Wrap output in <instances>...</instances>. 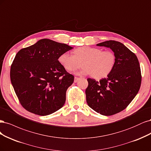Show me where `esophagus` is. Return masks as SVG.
<instances>
[{
	"instance_id": "esophagus-1",
	"label": "esophagus",
	"mask_w": 151,
	"mask_h": 151,
	"mask_svg": "<svg viewBox=\"0 0 151 151\" xmlns=\"http://www.w3.org/2000/svg\"><path fill=\"white\" fill-rule=\"evenodd\" d=\"M79 79H80V78H78V77H75V79H74V82L75 83H76L79 80Z\"/></svg>"
}]
</instances>
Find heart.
I'll list each match as a JSON object with an SVG mask.
<instances>
[{"label": "heart", "mask_w": 151, "mask_h": 151, "mask_svg": "<svg viewBox=\"0 0 151 151\" xmlns=\"http://www.w3.org/2000/svg\"><path fill=\"white\" fill-rule=\"evenodd\" d=\"M60 64L65 70L73 71L81 66L83 67L78 71V75H90L95 79H101L112 71L116 57L111 51H102L98 47H79L73 51V55L63 52L58 58Z\"/></svg>", "instance_id": "heart-1"}]
</instances>
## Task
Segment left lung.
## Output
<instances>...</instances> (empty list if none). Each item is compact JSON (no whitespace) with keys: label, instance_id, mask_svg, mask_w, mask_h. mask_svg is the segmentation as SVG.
Listing matches in <instances>:
<instances>
[{"label":"left lung","instance_id":"1","mask_svg":"<svg viewBox=\"0 0 151 151\" xmlns=\"http://www.w3.org/2000/svg\"><path fill=\"white\" fill-rule=\"evenodd\" d=\"M112 50L116 57L114 69L99 81L88 78L87 104L101 115L109 116L124 110L140 89L141 72L137 56L122 43L106 41L96 45Z\"/></svg>","mask_w":151,"mask_h":151}]
</instances>
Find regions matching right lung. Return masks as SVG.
I'll return each instance as SVG.
<instances>
[{"label":"right lung","mask_w":151,"mask_h":151,"mask_svg":"<svg viewBox=\"0 0 151 151\" xmlns=\"http://www.w3.org/2000/svg\"><path fill=\"white\" fill-rule=\"evenodd\" d=\"M64 43L42 39L19 51L11 67V81L26 110L45 116L60 109L74 76L60 64L61 54L73 49Z\"/></svg>","instance_id":"obj_1"}]
</instances>
